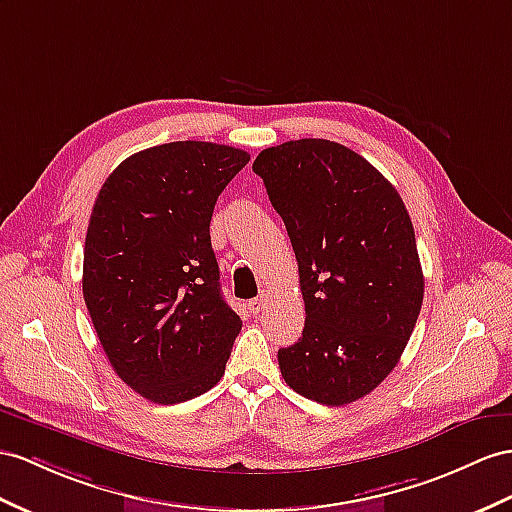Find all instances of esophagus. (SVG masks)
Segmentation results:
<instances>
[{
  "label": "esophagus",
  "instance_id": "1",
  "mask_svg": "<svg viewBox=\"0 0 512 512\" xmlns=\"http://www.w3.org/2000/svg\"><path fill=\"white\" fill-rule=\"evenodd\" d=\"M266 300H268V296L261 292L257 298H253V300H248V309H251V313H259L261 309H264V305H266Z\"/></svg>",
  "mask_w": 512,
  "mask_h": 512
}]
</instances>
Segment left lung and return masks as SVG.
I'll use <instances>...</instances> for the list:
<instances>
[{"label":"left lung","mask_w":512,"mask_h":512,"mask_svg":"<svg viewBox=\"0 0 512 512\" xmlns=\"http://www.w3.org/2000/svg\"><path fill=\"white\" fill-rule=\"evenodd\" d=\"M253 170L290 235L307 313L303 337L279 350L285 383L326 406L368 396L396 368L424 300L398 190L322 138L264 149Z\"/></svg>","instance_id":"obj_1"}]
</instances>
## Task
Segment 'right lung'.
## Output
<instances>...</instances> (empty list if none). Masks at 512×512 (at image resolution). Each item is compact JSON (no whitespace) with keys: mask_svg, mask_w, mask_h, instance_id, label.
Here are the masks:
<instances>
[{"mask_svg":"<svg viewBox=\"0 0 512 512\" xmlns=\"http://www.w3.org/2000/svg\"><path fill=\"white\" fill-rule=\"evenodd\" d=\"M251 160L179 140L127 157L90 214L82 290L114 372L142 398L177 404L212 389L242 320L220 294L214 205Z\"/></svg>","mask_w":512,"mask_h":512,"instance_id":"1","label":"right lung"}]
</instances>
